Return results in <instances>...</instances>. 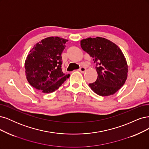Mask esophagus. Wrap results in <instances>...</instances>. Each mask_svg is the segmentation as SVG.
<instances>
[{"mask_svg":"<svg viewBox=\"0 0 149 149\" xmlns=\"http://www.w3.org/2000/svg\"><path fill=\"white\" fill-rule=\"evenodd\" d=\"M79 70L80 71L81 73H84V72H85L86 71V68H84V67H81V68L79 69Z\"/></svg>","mask_w":149,"mask_h":149,"instance_id":"esophagus-1","label":"esophagus"}]
</instances>
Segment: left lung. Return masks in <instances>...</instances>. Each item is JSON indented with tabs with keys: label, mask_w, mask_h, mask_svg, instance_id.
Wrapping results in <instances>:
<instances>
[{
	"label": "left lung",
	"mask_w": 149,
	"mask_h": 149,
	"mask_svg": "<svg viewBox=\"0 0 149 149\" xmlns=\"http://www.w3.org/2000/svg\"><path fill=\"white\" fill-rule=\"evenodd\" d=\"M82 49L93 58L98 78L89 87L100 96L114 94L125 83L127 64L118 46L104 38H88L80 41Z\"/></svg>",
	"instance_id": "8db88e82"
}]
</instances>
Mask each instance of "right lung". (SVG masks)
<instances>
[{"label":"right lung","mask_w":149,"mask_h":149,"mask_svg":"<svg viewBox=\"0 0 149 149\" xmlns=\"http://www.w3.org/2000/svg\"><path fill=\"white\" fill-rule=\"evenodd\" d=\"M68 40L59 37H48L34 46L25 63L27 80L33 87L43 93L54 92L68 79L63 73L62 52Z\"/></svg>","instance_id":"1"}]
</instances>
